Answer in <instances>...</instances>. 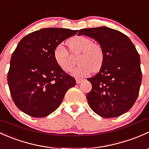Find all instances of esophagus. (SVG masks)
I'll use <instances>...</instances> for the list:
<instances>
[{"mask_svg": "<svg viewBox=\"0 0 149 149\" xmlns=\"http://www.w3.org/2000/svg\"><path fill=\"white\" fill-rule=\"evenodd\" d=\"M76 84H81V82H82L83 79H76Z\"/></svg>", "mask_w": 149, "mask_h": 149, "instance_id": "34e87169", "label": "esophagus"}]
</instances>
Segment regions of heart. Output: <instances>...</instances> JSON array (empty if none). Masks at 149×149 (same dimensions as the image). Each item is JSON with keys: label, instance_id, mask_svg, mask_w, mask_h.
<instances>
[{"label": "heart", "instance_id": "obj_1", "mask_svg": "<svg viewBox=\"0 0 149 149\" xmlns=\"http://www.w3.org/2000/svg\"><path fill=\"white\" fill-rule=\"evenodd\" d=\"M67 44L71 53H81L78 58L79 65L73 70V76L83 77L101 69L104 61V51L101 45L93 43L91 39L85 36L71 38ZM54 57L57 65L65 72H70L74 66V61L62 44H58L54 48Z\"/></svg>", "mask_w": 149, "mask_h": 149}]
</instances>
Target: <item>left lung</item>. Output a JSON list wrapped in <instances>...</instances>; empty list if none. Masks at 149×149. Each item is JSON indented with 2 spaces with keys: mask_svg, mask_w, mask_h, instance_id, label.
<instances>
[{
  "mask_svg": "<svg viewBox=\"0 0 149 149\" xmlns=\"http://www.w3.org/2000/svg\"><path fill=\"white\" fill-rule=\"evenodd\" d=\"M95 39L104 51L100 71L88 79L92 89L86 95L91 109L104 118L119 116L136 102L141 84L140 56L129 38L110 28L80 30L78 36Z\"/></svg>",
  "mask_w": 149,
  "mask_h": 149,
  "instance_id": "8db88e82",
  "label": "left lung"
}]
</instances>
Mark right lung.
<instances>
[{
  "mask_svg": "<svg viewBox=\"0 0 149 149\" xmlns=\"http://www.w3.org/2000/svg\"><path fill=\"white\" fill-rule=\"evenodd\" d=\"M78 30L47 28L21 39L13 53L8 84L13 102L25 113L42 118L56 111L74 78L63 70L54 57L56 46Z\"/></svg>",
  "mask_w": 149,
  "mask_h": 149,
  "instance_id": "1",
  "label": "right lung"
}]
</instances>
